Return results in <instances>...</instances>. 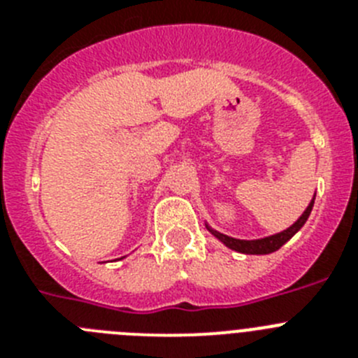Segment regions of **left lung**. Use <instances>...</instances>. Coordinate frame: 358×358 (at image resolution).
Instances as JSON below:
<instances>
[{"mask_svg":"<svg viewBox=\"0 0 358 358\" xmlns=\"http://www.w3.org/2000/svg\"><path fill=\"white\" fill-rule=\"evenodd\" d=\"M312 206H314V199H312V202H310L308 208H306V210H305V213H303L301 217L297 218L296 222H294L292 226L289 227V229L281 231V233H278V235L267 236V238H260V240H238V238H231V236H227V235H222V233H218V231L211 229L210 226H208V229H210L211 235L217 236V238L220 240V242L226 243L227 248L233 249V251L243 252V255H268V252L278 251V249H280L281 245H283V243L289 242V240L292 238L294 235H296L297 231H299L303 226H305V222H306V220H308L310 211H312Z\"/></svg>","mask_w":358,"mask_h":358,"instance_id":"8db88e82","label":"left lung"}]
</instances>
